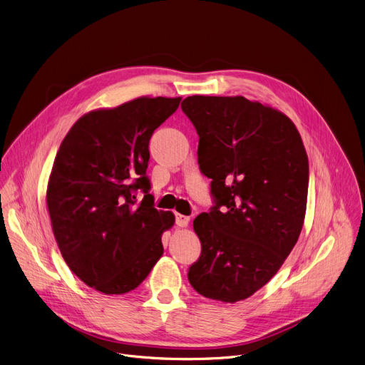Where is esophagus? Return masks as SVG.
<instances>
[{
	"label": "esophagus",
	"mask_w": 365,
	"mask_h": 365,
	"mask_svg": "<svg viewBox=\"0 0 365 365\" xmlns=\"http://www.w3.org/2000/svg\"><path fill=\"white\" fill-rule=\"evenodd\" d=\"M190 222V217H185V215H181V213H177L175 215V224L178 227H187Z\"/></svg>",
	"instance_id": "obj_1"
}]
</instances>
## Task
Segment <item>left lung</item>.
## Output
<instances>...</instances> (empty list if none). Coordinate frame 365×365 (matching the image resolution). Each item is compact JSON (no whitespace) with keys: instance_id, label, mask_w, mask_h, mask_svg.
I'll use <instances>...</instances> for the list:
<instances>
[{"instance_id":"8db88e82","label":"left lung","mask_w":365,"mask_h":365,"mask_svg":"<svg viewBox=\"0 0 365 365\" xmlns=\"http://www.w3.org/2000/svg\"><path fill=\"white\" fill-rule=\"evenodd\" d=\"M181 109L199 134L197 162L213 199L192 222L202 252L188 282L205 297L234 304L264 287L296 245L308 156L293 122L261 103L191 96Z\"/></svg>"}]
</instances>
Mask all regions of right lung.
<instances>
[{
	"mask_svg": "<svg viewBox=\"0 0 365 365\" xmlns=\"http://www.w3.org/2000/svg\"><path fill=\"white\" fill-rule=\"evenodd\" d=\"M180 101L141 97L90 112L58 148L47 188L54 237L71 271L101 293L134 290L163 253L175 217L148 192V141Z\"/></svg>",
	"mask_w": 365,
	"mask_h": 365,
	"instance_id": "add662e5",
	"label": "right lung"
}]
</instances>
